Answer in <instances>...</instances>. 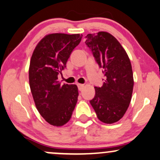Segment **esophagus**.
<instances>
[{"label": "esophagus", "instance_id": "1", "mask_svg": "<svg viewBox=\"0 0 160 160\" xmlns=\"http://www.w3.org/2000/svg\"><path fill=\"white\" fill-rule=\"evenodd\" d=\"M78 89L80 91H81L82 89H83V86H84V84H78Z\"/></svg>", "mask_w": 160, "mask_h": 160}]
</instances>
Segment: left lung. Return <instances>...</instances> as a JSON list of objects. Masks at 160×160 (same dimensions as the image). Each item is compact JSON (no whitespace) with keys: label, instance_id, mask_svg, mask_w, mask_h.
I'll return each mask as SVG.
<instances>
[{"label":"left lung","instance_id":"obj_1","mask_svg":"<svg viewBox=\"0 0 160 160\" xmlns=\"http://www.w3.org/2000/svg\"><path fill=\"white\" fill-rule=\"evenodd\" d=\"M86 38V44L105 78L102 87H95V95L90 104L99 120L113 123L123 117L131 102L134 86L131 62L120 42L110 33L99 32Z\"/></svg>","mask_w":160,"mask_h":160}]
</instances>
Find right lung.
<instances>
[{"label": "right lung", "instance_id": "1", "mask_svg": "<svg viewBox=\"0 0 160 160\" xmlns=\"http://www.w3.org/2000/svg\"><path fill=\"white\" fill-rule=\"evenodd\" d=\"M82 35L55 33L36 46L29 66V85L35 106L48 123L62 126L71 119L78 98L77 85L58 81V74Z\"/></svg>", "mask_w": 160, "mask_h": 160}]
</instances>
